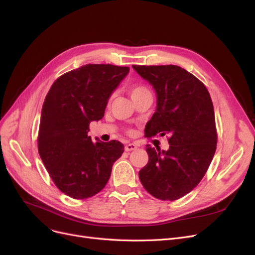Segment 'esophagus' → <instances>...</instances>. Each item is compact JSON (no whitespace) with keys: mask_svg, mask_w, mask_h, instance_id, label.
I'll use <instances>...</instances> for the list:
<instances>
[{"mask_svg":"<svg viewBox=\"0 0 255 255\" xmlns=\"http://www.w3.org/2000/svg\"><path fill=\"white\" fill-rule=\"evenodd\" d=\"M136 149H137V144H135V143H128V144H126V146H125V150H126L127 152L133 151V150H136Z\"/></svg>","mask_w":255,"mask_h":255,"instance_id":"34e87169","label":"esophagus"}]
</instances>
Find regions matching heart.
<instances>
[{
  "mask_svg": "<svg viewBox=\"0 0 255 255\" xmlns=\"http://www.w3.org/2000/svg\"><path fill=\"white\" fill-rule=\"evenodd\" d=\"M143 91H148V90H146L142 86H138V85H132V86L128 87V92L132 98L137 96L138 94H141V92H143Z\"/></svg>",
  "mask_w": 255,
  "mask_h": 255,
  "instance_id": "1",
  "label": "heart"
}]
</instances>
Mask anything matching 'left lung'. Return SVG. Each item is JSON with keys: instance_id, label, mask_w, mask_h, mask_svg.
Segmentation results:
<instances>
[{"instance_id": "left-lung-1", "label": "left lung", "mask_w": 255, "mask_h": 255, "mask_svg": "<svg viewBox=\"0 0 255 255\" xmlns=\"http://www.w3.org/2000/svg\"><path fill=\"white\" fill-rule=\"evenodd\" d=\"M155 90L156 110L145 136L167 135V151L146 145L149 161L139 171L144 189L159 200L187 195L202 180L217 144L214 106L202 82L173 66H133Z\"/></svg>"}]
</instances>
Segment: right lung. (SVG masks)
Returning <instances> with one entry per match:
<instances>
[{"label":"right lung","instance_id":"add662e5","mask_svg":"<svg viewBox=\"0 0 255 255\" xmlns=\"http://www.w3.org/2000/svg\"><path fill=\"white\" fill-rule=\"evenodd\" d=\"M128 72V67L85 65L58 78L44 99L38 151L53 182L69 197L86 199L101 191L125 151L116 140L94 142L88 132Z\"/></svg>","mask_w":255,"mask_h":255}]
</instances>
